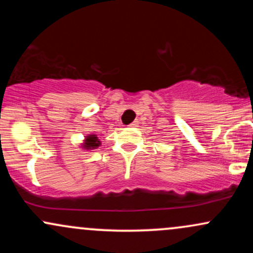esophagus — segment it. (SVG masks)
I'll list each match as a JSON object with an SVG mask.
<instances>
[{
	"label": "esophagus",
	"instance_id": "34e87169",
	"mask_svg": "<svg viewBox=\"0 0 253 253\" xmlns=\"http://www.w3.org/2000/svg\"><path fill=\"white\" fill-rule=\"evenodd\" d=\"M136 126H138V120L133 121L132 124H129V127H136Z\"/></svg>",
	"mask_w": 253,
	"mask_h": 253
}]
</instances>
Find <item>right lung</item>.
<instances>
[{
    "instance_id": "obj_1",
    "label": "right lung",
    "mask_w": 253,
    "mask_h": 253,
    "mask_svg": "<svg viewBox=\"0 0 253 253\" xmlns=\"http://www.w3.org/2000/svg\"><path fill=\"white\" fill-rule=\"evenodd\" d=\"M100 145V141H98L97 136L96 135H89L86 138V143L84 145V147L86 149H94V147H97Z\"/></svg>"
}]
</instances>
